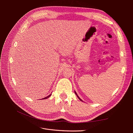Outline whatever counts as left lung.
I'll list each match as a JSON object with an SVG mask.
<instances>
[{
	"label": "left lung",
	"instance_id": "left-lung-1",
	"mask_svg": "<svg viewBox=\"0 0 133 133\" xmlns=\"http://www.w3.org/2000/svg\"><path fill=\"white\" fill-rule=\"evenodd\" d=\"M74 92H75V94H76V96H77V97H78V98H79V100H80V101H82V99H80V98H79V96H78V94H76V91H74ZM82 102H83V101H82Z\"/></svg>",
	"mask_w": 133,
	"mask_h": 133
}]
</instances>
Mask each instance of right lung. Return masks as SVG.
Segmentation results:
<instances>
[{
	"label": "right lung",
	"mask_w": 133,
	"mask_h": 133,
	"mask_svg": "<svg viewBox=\"0 0 133 133\" xmlns=\"http://www.w3.org/2000/svg\"><path fill=\"white\" fill-rule=\"evenodd\" d=\"M51 95V94H50L49 95H48V96H46V97H45V98H43V99H47V98H48L49 97H50V96Z\"/></svg>",
	"instance_id": "add662e5"
}]
</instances>
